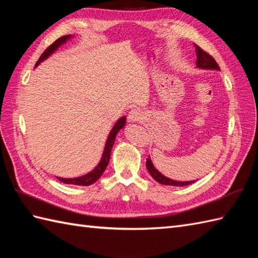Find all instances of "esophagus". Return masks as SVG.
Instances as JSON below:
<instances>
[{
	"mask_svg": "<svg viewBox=\"0 0 258 258\" xmlns=\"http://www.w3.org/2000/svg\"><path fill=\"white\" fill-rule=\"evenodd\" d=\"M127 119H128V122H131V123L143 122L144 115H143V113H142V112L140 111V109H138V108H132V109H131V111L128 112Z\"/></svg>",
	"mask_w": 258,
	"mask_h": 258,
	"instance_id": "1",
	"label": "esophagus"
}]
</instances>
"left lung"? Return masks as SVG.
Wrapping results in <instances>:
<instances>
[{
	"label": "left lung",
	"mask_w": 258,
	"mask_h": 258,
	"mask_svg": "<svg viewBox=\"0 0 258 258\" xmlns=\"http://www.w3.org/2000/svg\"><path fill=\"white\" fill-rule=\"evenodd\" d=\"M195 50H196V55H197V59H196L197 68L205 69V70H217V71L221 70L215 59H214V57H212L210 54L206 53L204 50H202L199 45H195ZM146 167H147V171H149L150 174L152 175V177L154 178L156 182H158L160 184H163V185L186 186V185L194 183V180H189V182H178V180H174V179L164 176V175L158 172L157 169L154 167V165H153L150 156L147 157V160H146Z\"/></svg>",
	"instance_id": "left-lung-1"
}]
</instances>
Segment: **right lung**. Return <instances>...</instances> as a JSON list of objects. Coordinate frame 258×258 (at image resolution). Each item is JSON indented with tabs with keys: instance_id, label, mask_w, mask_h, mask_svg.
<instances>
[{
	"instance_id": "add662e5",
	"label": "right lung",
	"mask_w": 258,
	"mask_h": 258,
	"mask_svg": "<svg viewBox=\"0 0 258 258\" xmlns=\"http://www.w3.org/2000/svg\"><path fill=\"white\" fill-rule=\"evenodd\" d=\"M71 37H72V35H65V36L57 38V40L54 42L53 44H51L44 52H43V54L40 56V58H38V61L35 64V68L41 62H43L44 59H46L48 56H50L53 52H55L59 46L64 44V43L68 40H70ZM125 123H126L125 116L120 117L117 122L115 123L112 131L109 132V135H108L106 144H105V149H104L101 161L97 164V166L93 169V171H91L90 173H87V174L83 175V176H80V177H75V178L57 177V179L61 180V182L65 183V184H73V185H81V186H89V185H92L93 183H95L96 180L102 176V174L104 173V171H105V168L108 165L109 158H111V151H112V147H113L114 142H115V138H116V134L118 133V131L124 127Z\"/></svg>"
}]
</instances>
